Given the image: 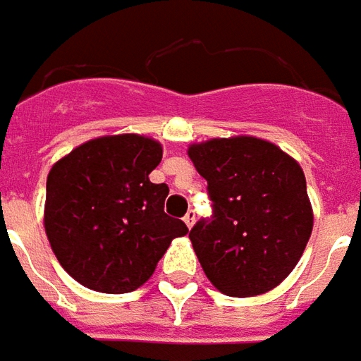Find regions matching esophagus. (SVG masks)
Returning a JSON list of instances; mask_svg holds the SVG:
<instances>
[{
	"label": "esophagus",
	"mask_w": 361,
	"mask_h": 361,
	"mask_svg": "<svg viewBox=\"0 0 361 361\" xmlns=\"http://www.w3.org/2000/svg\"><path fill=\"white\" fill-rule=\"evenodd\" d=\"M183 222L188 224V228H193V224H195V212L189 211L185 216H183Z\"/></svg>",
	"instance_id": "obj_1"
}]
</instances>
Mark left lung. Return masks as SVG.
<instances>
[{"instance_id":"left-lung-1","label":"left lung","mask_w":361,"mask_h":361,"mask_svg":"<svg viewBox=\"0 0 361 361\" xmlns=\"http://www.w3.org/2000/svg\"><path fill=\"white\" fill-rule=\"evenodd\" d=\"M188 154L209 183L211 222L189 232L207 279L222 294L251 298L294 271L313 230L298 160L253 135L193 142Z\"/></svg>"}]
</instances>
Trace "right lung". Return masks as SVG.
I'll return each instance as SVG.
<instances>
[{
	"mask_svg": "<svg viewBox=\"0 0 361 361\" xmlns=\"http://www.w3.org/2000/svg\"><path fill=\"white\" fill-rule=\"evenodd\" d=\"M162 145L139 133L102 135L75 147L46 180L44 230L69 276L102 294H126L152 276L188 226L164 212L166 183L149 173Z\"/></svg>",
	"mask_w": 361,
	"mask_h": 361,
	"instance_id": "add662e5",
	"label": "right lung"
}]
</instances>
